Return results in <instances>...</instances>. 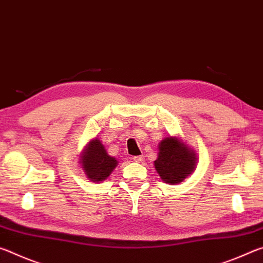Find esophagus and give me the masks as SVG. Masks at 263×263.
Wrapping results in <instances>:
<instances>
[{
    "mask_svg": "<svg viewBox=\"0 0 263 263\" xmlns=\"http://www.w3.org/2000/svg\"><path fill=\"white\" fill-rule=\"evenodd\" d=\"M133 161L135 162H142L144 161V157L142 155H137V157H133Z\"/></svg>",
    "mask_w": 263,
    "mask_h": 263,
    "instance_id": "1",
    "label": "esophagus"
}]
</instances>
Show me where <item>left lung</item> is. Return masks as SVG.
I'll return each mask as SVG.
<instances>
[{
    "label": "left lung",
    "instance_id": "1",
    "mask_svg": "<svg viewBox=\"0 0 263 263\" xmlns=\"http://www.w3.org/2000/svg\"><path fill=\"white\" fill-rule=\"evenodd\" d=\"M197 153L180 137H166L160 141L154 168L164 183L179 184L193 174L197 166Z\"/></svg>",
    "mask_w": 263,
    "mask_h": 263
}]
</instances>
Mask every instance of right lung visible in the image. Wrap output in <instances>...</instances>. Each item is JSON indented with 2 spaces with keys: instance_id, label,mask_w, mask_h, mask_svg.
I'll list each match as a JSON object with an SVG mask.
<instances>
[{
  "instance_id": "right-lung-1",
  "label": "right lung",
  "mask_w": 263,
  "mask_h": 263,
  "mask_svg": "<svg viewBox=\"0 0 263 263\" xmlns=\"http://www.w3.org/2000/svg\"><path fill=\"white\" fill-rule=\"evenodd\" d=\"M79 163L89 180L100 183L108 179L117 167L118 161L108 154L105 146L99 138H94L84 146Z\"/></svg>"
}]
</instances>
